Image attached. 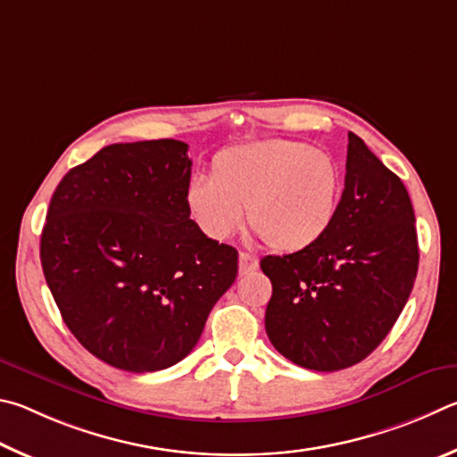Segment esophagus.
<instances>
[{
    "mask_svg": "<svg viewBox=\"0 0 457 457\" xmlns=\"http://www.w3.org/2000/svg\"><path fill=\"white\" fill-rule=\"evenodd\" d=\"M259 267V259L253 257L249 253H241L238 254V273L241 275H249L253 270H257Z\"/></svg>",
    "mask_w": 457,
    "mask_h": 457,
    "instance_id": "esophagus-1",
    "label": "esophagus"
}]
</instances>
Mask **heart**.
<instances>
[{"mask_svg": "<svg viewBox=\"0 0 457 457\" xmlns=\"http://www.w3.org/2000/svg\"><path fill=\"white\" fill-rule=\"evenodd\" d=\"M343 195V174L329 152L307 142L265 138L224 146L211 179L187 188L192 220L208 238L227 241L249 219L269 249L299 253L329 233Z\"/></svg>", "mask_w": 457, "mask_h": 457, "instance_id": "1", "label": "heart"}]
</instances>
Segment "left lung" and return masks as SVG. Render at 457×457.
Masks as SVG:
<instances>
[{"instance_id":"8db88e82","label":"left lung","mask_w":457,"mask_h":457,"mask_svg":"<svg viewBox=\"0 0 457 457\" xmlns=\"http://www.w3.org/2000/svg\"><path fill=\"white\" fill-rule=\"evenodd\" d=\"M345 168L329 233L305 251L261 261L273 283L269 339L313 371L363 361L395 325L420 265L413 206L399 176L353 132Z\"/></svg>"}]
</instances>
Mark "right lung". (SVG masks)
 <instances>
[{
  "label": "right lung",
  "mask_w": 457,
  "mask_h": 457,
  "mask_svg": "<svg viewBox=\"0 0 457 457\" xmlns=\"http://www.w3.org/2000/svg\"><path fill=\"white\" fill-rule=\"evenodd\" d=\"M188 144H110L63 176L39 243L63 323L104 363L166 370L200 339L238 253L190 219Z\"/></svg>",
  "instance_id": "1"
}]
</instances>
